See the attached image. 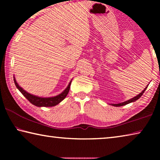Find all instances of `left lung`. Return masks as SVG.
I'll return each instance as SVG.
<instances>
[{
    "instance_id": "obj_1",
    "label": "left lung",
    "mask_w": 160,
    "mask_h": 160,
    "mask_svg": "<svg viewBox=\"0 0 160 160\" xmlns=\"http://www.w3.org/2000/svg\"><path fill=\"white\" fill-rule=\"evenodd\" d=\"M148 85H147V87H146V88L144 89V90H142V92H140L139 94H138L137 96L134 97L133 98H132L131 99H128V101H126V102H122V103H119V104H112V106H114V107H121V106H124V105H126V104H129V103H131V102H133L135 101H136V100L138 99L142 95L146 89L148 88Z\"/></svg>"
}]
</instances>
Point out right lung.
Here are the masks:
<instances>
[{"label":"right lung","mask_w":160,"mask_h":160,"mask_svg":"<svg viewBox=\"0 0 160 160\" xmlns=\"http://www.w3.org/2000/svg\"><path fill=\"white\" fill-rule=\"evenodd\" d=\"M14 82L15 84L16 88H17L19 90H20V92L23 94L26 99L29 100V102L32 103V104L35 105L37 107H53L59 104L61 101L66 98L67 94H68V92L70 90V84H71V81H70V83L68 84L67 88H66L63 92H62L61 94H59L58 95L52 97H40L38 96L33 95V94H31L28 93V92H26L25 90H23L21 87L18 85V82H16V80L14 77Z\"/></svg>","instance_id":"1"}]
</instances>
